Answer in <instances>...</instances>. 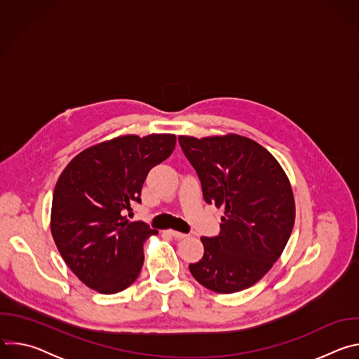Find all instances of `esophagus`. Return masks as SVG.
<instances>
[{"mask_svg":"<svg viewBox=\"0 0 359 359\" xmlns=\"http://www.w3.org/2000/svg\"><path fill=\"white\" fill-rule=\"evenodd\" d=\"M168 233H169L172 237H175L176 240H182V238L189 237V234H184V233H180V231H175V230H169Z\"/></svg>","mask_w":359,"mask_h":359,"instance_id":"esophagus-1","label":"esophagus"}]
</instances>
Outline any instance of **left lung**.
I'll return each instance as SVG.
<instances>
[{
    "mask_svg": "<svg viewBox=\"0 0 359 359\" xmlns=\"http://www.w3.org/2000/svg\"><path fill=\"white\" fill-rule=\"evenodd\" d=\"M179 143L204 200L226 210L219 234L200 238L203 259L189 270L215 292L245 290L264 277L287 245L295 219L290 182L271 153L251 139L179 136Z\"/></svg>",
    "mask_w": 359,
    "mask_h": 359,
    "instance_id": "1",
    "label": "left lung"
}]
</instances>
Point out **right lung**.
Returning a JSON list of instances; mask_svg holds the SVG:
<instances>
[{
  "instance_id": "add662e5",
  "label": "right lung",
  "mask_w": 359,
  "mask_h": 359,
  "mask_svg": "<svg viewBox=\"0 0 359 359\" xmlns=\"http://www.w3.org/2000/svg\"><path fill=\"white\" fill-rule=\"evenodd\" d=\"M175 146V135L121 136L81 151L61 173L50 231L67 266L89 288L116 294L137 278L143 243L158 231L123 215L132 201H142L149 170Z\"/></svg>"
}]
</instances>
